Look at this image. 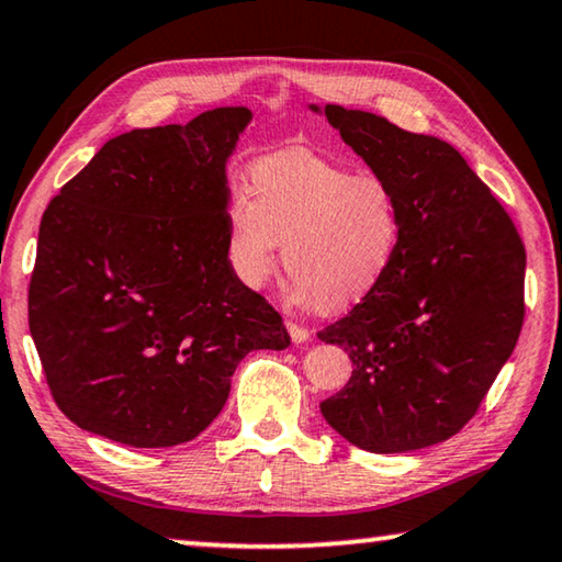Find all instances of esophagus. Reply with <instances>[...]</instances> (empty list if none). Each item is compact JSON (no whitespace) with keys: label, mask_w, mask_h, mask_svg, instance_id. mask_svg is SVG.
I'll use <instances>...</instances> for the list:
<instances>
[{"label":"esophagus","mask_w":562,"mask_h":562,"mask_svg":"<svg viewBox=\"0 0 562 562\" xmlns=\"http://www.w3.org/2000/svg\"><path fill=\"white\" fill-rule=\"evenodd\" d=\"M286 329H289V334H291V341H293V344H304V341L308 339V329H304V326L289 322Z\"/></svg>","instance_id":"obj_1"}]
</instances>
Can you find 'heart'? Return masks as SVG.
Returning <instances> with one entry per match:
<instances>
[{"label": "heart", "instance_id": "obj_1", "mask_svg": "<svg viewBox=\"0 0 562 562\" xmlns=\"http://www.w3.org/2000/svg\"><path fill=\"white\" fill-rule=\"evenodd\" d=\"M291 273L289 293L318 311H341L382 286L402 244V209L379 176L301 150L256 160L248 195L226 201V258L236 279L261 289L276 248Z\"/></svg>", "mask_w": 562, "mask_h": 562}]
</instances>
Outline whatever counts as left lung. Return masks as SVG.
I'll list each match as a JSON object with an SVG mask.
<instances>
[{"mask_svg": "<svg viewBox=\"0 0 562 562\" xmlns=\"http://www.w3.org/2000/svg\"><path fill=\"white\" fill-rule=\"evenodd\" d=\"M394 188L402 244L382 286L318 339L353 371L322 414L376 454L445 442L474 417L525 318V246L468 160L374 112L308 105Z\"/></svg>", "mask_w": 562, "mask_h": 562, "instance_id": "1", "label": "left lung"}]
</instances>
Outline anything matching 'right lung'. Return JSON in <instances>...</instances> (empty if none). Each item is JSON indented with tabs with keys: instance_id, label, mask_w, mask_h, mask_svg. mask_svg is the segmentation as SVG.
<instances>
[{
	"instance_id": "1",
	"label": "right lung",
	"mask_w": 562,
	"mask_h": 562,
	"mask_svg": "<svg viewBox=\"0 0 562 562\" xmlns=\"http://www.w3.org/2000/svg\"><path fill=\"white\" fill-rule=\"evenodd\" d=\"M248 108L112 137L52 198L30 331L57 407L131 447H172L218 417L231 376L289 331L226 258V162Z\"/></svg>"
}]
</instances>
